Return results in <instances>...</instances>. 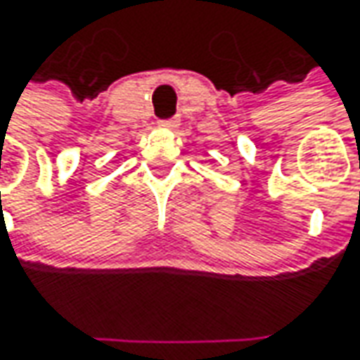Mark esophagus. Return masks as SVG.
Returning <instances> with one entry per match:
<instances>
[{
    "label": "esophagus",
    "instance_id": "1",
    "mask_svg": "<svg viewBox=\"0 0 360 360\" xmlns=\"http://www.w3.org/2000/svg\"><path fill=\"white\" fill-rule=\"evenodd\" d=\"M160 128L162 130H176L178 128V120H162L160 122Z\"/></svg>",
    "mask_w": 360,
    "mask_h": 360
}]
</instances>
